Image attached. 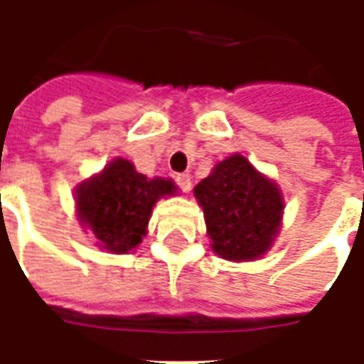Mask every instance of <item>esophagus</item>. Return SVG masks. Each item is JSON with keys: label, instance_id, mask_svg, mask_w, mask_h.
I'll return each mask as SVG.
<instances>
[{"label": "esophagus", "instance_id": "obj_1", "mask_svg": "<svg viewBox=\"0 0 364 364\" xmlns=\"http://www.w3.org/2000/svg\"><path fill=\"white\" fill-rule=\"evenodd\" d=\"M175 181H177V187L183 191V193H189L191 191V177L189 173H179L175 177Z\"/></svg>", "mask_w": 364, "mask_h": 364}]
</instances>
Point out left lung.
Masks as SVG:
<instances>
[{"label": "left lung", "mask_w": 364, "mask_h": 364, "mask_svg": "<svg viewBox=\"0 0 364 364\" xmlns=\"http://www.w3.org/2000/svg\"><path fill=\"white\" fill-rule=\"evenodd\" d=\"M214 253L228 261L265 255L282 220L281 191L242 154H234L195 187Z\"/></svg>", "instance_id": "obj_1"}]
</instances>
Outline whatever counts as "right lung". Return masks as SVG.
Instances as JSON below:
<instances>
[{
    "instance_id": "1",
    "label": "right lung",
    "mask_w": 364,
    "mask_h": 364,
    "mask_svg": "<svg viewBox=\"0 0 364 364\" xmlns=\"http://www.w3.org/2000/svg\"><path fill=\"white\" fill-rule=\"evenodd\" d=\"M175 191L171 179H148L128 159L117 158L101 173L77 185L75 206L97 245L111 253H128L146 236L154 205Z\"/></svg>"
}]
</instances>
